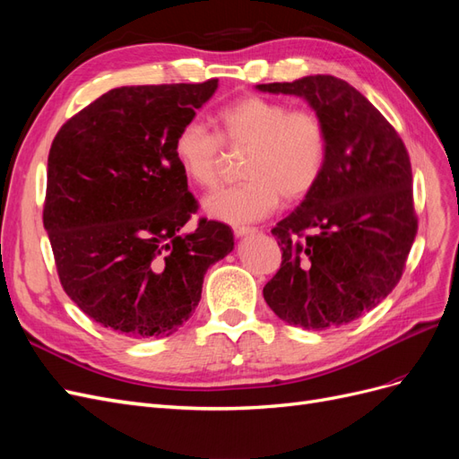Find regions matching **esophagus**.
Returning a JSON list of instances; mask_svg holds the SVG:
<instances>
[{
	"mask_svg": "<svg viewBox=\"0 0 459 459\" xmlns=\"http://www.w3.org/2000/svg\"><path fill=\"white\" fill-rule=\"evenodd\" d=\"M233 233L238 235V238H245V235L256 233V230H255V228H247V226H235V228H233Z\"/></svg>",
	"mask_w": 459,
	"mask_h": 459,
	"instance_id": "obj_1",
	"label": "esophagus"
}]
</instances>
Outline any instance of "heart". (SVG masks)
I'll list each match as a JSON object with an SVG mask.
<instances>
[{"mask_svg":"<svg viewBox=\"0 0 459 459\" xmlns=\"http://www.w3.org/2000/svg\"><path fill=\"white\" fill-rule=\"evenodd\" d=\"M216 135L189 120L174 135L172 155L184 176L199 187H214L221 169V147L248 149L241 166V186L204 197L208 216L247 224L272 214L280 199L308 197L327 164V130L312 108H290L262 95H245L221 107Z\"/></svg>","mask_w":459,"mask_h":459,"instance_id":"obj_1","label":"heart"}]
</instances>
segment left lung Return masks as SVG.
I'll return each mask as SVG.
<instances>
[{
	"instance_id": "left-lung-1",
	"label": "left lung",
	"mask_w": 459,
	"mask_h": 459,
	"mask_svg": "<svg viewBox=\"0 0 459 459\" xmlns=\"http://www.w3.org/2000/svg\"><path fill=\"white\" fill-rule=\"evenodd\" d=\"M256 90L307 100L329 145L322 179L272 230L283 260L264 300L289 325H346L377 307L404 272L418 233L408 151L379 110L341 78L316 74Z\"/></svg>"
}]
</instances>
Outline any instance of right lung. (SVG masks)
<instances>
[{"mask_svg": "<svg viewBox=\"0 0 459 459\" xmlns=\"http://www.w3.org/2000/svg\"><path fill=\"white\" fill-rule=\"evenodd\" d=\"M218 88L122 86L80 110L48 159L44 228L65 293L93 322L130 339L169 337L201 300L208 266L233 231L199 220L172 155L176 132Z\"/></svg>", "mask_w": 459, "mask_h": 459, "instance_id": "add662e5", "label": "right lung"}]
</instances>
